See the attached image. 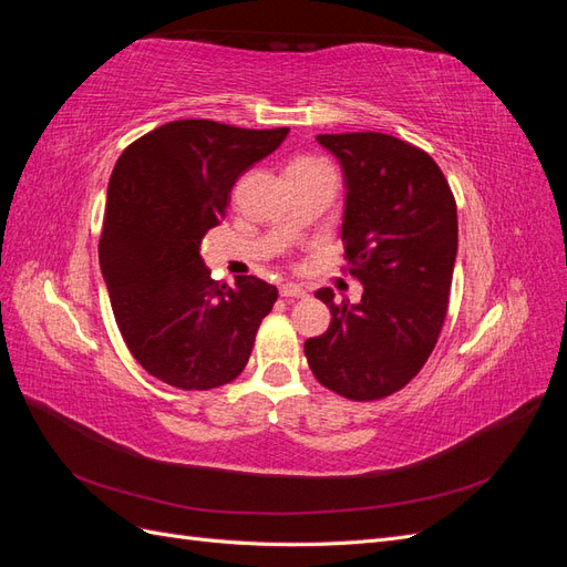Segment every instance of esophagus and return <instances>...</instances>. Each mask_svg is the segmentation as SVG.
<instances>
[{
	"mask_svg": "<svg viewBox=\"0 0 567 567\" xmlns=\"http://www.w3.org/2000/svg\"><path fill=\"white\" fill-rule=\"evenodd\" d=\"M281 296L288 300H298V298H307V290L298 284H284L281 286Z\"/></svg>",
	"mask_w": 567,
	"mask_h": 567,
	"instance_id": "34e87169",
	"label": "esophagus"
}]
</instances>
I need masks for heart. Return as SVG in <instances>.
<instances>
[{"instance_id": "obj_1", "label": "heart", "mask_w": 567, "mask_h": 567, "mask_svg": "<svg viewBox=\"0 0 567 567\" xmlns=\"http://www.w3.org/2000/svg\"><path fill=\"white\" fill-rule=\"evenodd\" d=\"M288 169H331L323 161H315V158H300L296 163H290Z\"/></svg>"}]
</instances>
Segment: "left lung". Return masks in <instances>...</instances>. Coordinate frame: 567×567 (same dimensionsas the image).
Wrapping results in <instances>:
<instances>
[{
	"label": "left lung",
	"mask_w": 567,
	"mask_h": 567,
	"mask_svg": "<svg viewBox=\"0 0 567 567\" xmlns=\"http://www.w3.org/2000/svg\"><path fill=\"white\" fill-rule=\"evenodd\" d=\"M346 179L342 241L362 300L340 305L331 326L307 338L317 381L354 402L402 390L431 357L447 317L458 248L452 188L425 151L381 132L319 134Z\"/></svg>",
	"instance_id": "left-lung-1"
}]
</instances>
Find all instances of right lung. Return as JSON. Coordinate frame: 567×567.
<instances>
[{"label": "right lung", "mask_w": 567, "mask_h": 567, "mask_svg": "<svg viewBox=\"0 0 567 567\" xmlns=\"http://www.w3.org/2000/svg\"><path fill=\"white\" fill-rule=\"evenodd\" d=\"M286 134L175 120L130 144L113 167L101 274L130 352L167 385L219 388L248 364L277 286L210 279L200 241L225 219L236 179Z\"/></svg>", "instance_id": "1"}]
</instances>
